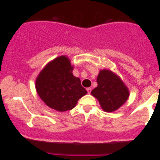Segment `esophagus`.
Instances as JSON below:
<instances>
[{"instance_id": "1", "label": "esophagus", "mask_w": 160, "mask_h": 160, "mask_svg": "<svg viewBox=\"0 0 160 160\" xmlns=\"http://www.w3.org/2000/svg\"><path fill=\"white\" fill-rule=\"evenodd\" d=\"M87 90H88V93L90 94V93H91V90H91V88H88V89H87Z\"/></svg>"}]
</instances>
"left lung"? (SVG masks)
I'll use <instances>...</instances> for the list:
<instances>
[{
  "mask_svg": "<svg viewBox=\"0 0 160 160\" xmlns=\"http://www.w3.org/2000/svg\"><path fill=\"white\" fill-rule=\"evenodd\" d=\"M98 87L91 91L104 111L112 112L128 98L129 91L118 77L108 70H101L97 78Z\"/></svg>",
  "mask_w": 160,
  "mask_h": 160,
  "instance_id": "1",
  "label": "left lung"
}]
</instances>
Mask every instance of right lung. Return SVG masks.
Instances as JSON below:
<instances>
[{
    "instance_id": "obj_1",
    "label": "right lung",
    "mask_w": 160,
    "mask_h": 160,
    "mask_svg": "<svg viewBox=\"0 0 160 160\" xmlns=\"http://www.w3.org/2000/svg\"><path fill=\"white\" fill-rule=\"evenodd\" d=\"M72 71L69 59L62 56L50 62L37 77V93L51 108L58 111L71 110L88 93Z\"/></svg>"
}]
</instances>
